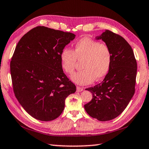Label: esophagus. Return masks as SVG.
Segmentation results:
<instances>
[{
  "mask_svg": "<svg viewBox=\"0 0 149 149\" xmlns=\"http://www.w3.org/2000/svg\"><path fill=\"white\" fill-rule=\"evenodd\" d=\"M83 90H84V88H83V87L77 86V90H76L77 92H81V91H83Z\"/></svg>",
  "mask_w": 149,
  "mask_h": 149,
  "instance_id": "34e87169",
  "label": "esophagus"
}]
</instances>
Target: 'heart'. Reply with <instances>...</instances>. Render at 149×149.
I'll return each instance as SVG.
<instances>
[{
  "label": "heart",
  "mask_w": 149,
  "mask_h": 149,
  "mask_svg": "<svg viewBox=\"0 0 149 149\" xmlns=\"http://www.w3.org/2000/svg\"><path fill=\"white\" fill-rule=\"evenodd\" d=\"M77 59H84L83 70L72 75L71 80L79 85H86L106 76L111 65L112 54L105 44L85 37L76 43L74 51L65 48L61 52V65L64 71L72 74Z\"/></svg>",
  "instance_id": "b5f03b06"
}]
</instances>
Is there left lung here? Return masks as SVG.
Segmentation results:
<instances>
[{
    "label": "left lung",
    "instance_id": "left-lung-1",
    "mask_svg": "<svg viewBox=\"0 0 149 149\" xmlns=\"http://www.w3.org/2000/svg\"><path fill=\"white\" fill-rule=\"evenodd\" d=\"M95 39L109 46L112 62L102 83L86 88L92 99L84 107L92 118L106 121L120 115L134 94L137 63L132 48L121 36L105 30Z\"/></svg>",
    "mask_w": 149,
    "mask_h": 149
}]
</instances>
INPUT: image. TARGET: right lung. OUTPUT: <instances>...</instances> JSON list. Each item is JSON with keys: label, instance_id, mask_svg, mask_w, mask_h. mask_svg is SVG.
<instances>
[{"label": "right lung", "instance_id": "obj_1", "mask_svg": "<svg viewBox=\"0 0 149 149\" xmlns=\"http://www.w3.org/2000/svg\"><path fill=\"white\" fill-rule=\"evenodd\" d=\"M75 37L70 32L37 26L16 46L10 63L13 91L20 105L35 119L57 118L66 98L76 90L64 74L60 60L61 52Z\"/></svg>", "mask_w": 149, "mask_h": 149}]
</instances>
